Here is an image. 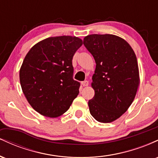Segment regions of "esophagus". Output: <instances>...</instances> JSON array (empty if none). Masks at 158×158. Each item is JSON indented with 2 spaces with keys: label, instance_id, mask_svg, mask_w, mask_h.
I'll use <instances>...</instances> for the list:
<instances>
[{
  "label": "esophagus",
  "instance_id": "obj_1",
  "mask_svg": "<svg viewBox=\"0 0 158 158\" xmlns=\"http://www.w3.org/2000/svg\"><path fill=\"white\" fill-rule=\"evenodd\" d=\"M81 85H82V86H84V87L88 86V81H87V80L83 81H81Z\"/></svg>",
  "mask_w": 158,
  "mask_h": 158
}]
</instances>
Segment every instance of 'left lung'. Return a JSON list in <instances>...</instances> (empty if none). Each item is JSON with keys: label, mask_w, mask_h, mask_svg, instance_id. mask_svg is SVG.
<instances>
[{"label": "left lung", "mask_w": 158, "mask_h": 158, "mask_svg": "<svg viewBox=\"0 0 158 158\" xmlns=\"http://www.w3.org/2000/svg\"><path fill=\"white\" fill-rule=\"evenodd\" d=\"M83 44L94 56L96 69L88 101L90 113L98 122L111 123L128 110L139 84L137 59L130 44L111 34L85 36Z\"/></svg>", "instance_id": "obj_1"}]
</instances>
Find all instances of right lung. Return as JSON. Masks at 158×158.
Returning a JSON list of instances; mask_svg holds the SVG:
<instances>
[{"label": "right lung", "mask_w": 158, "mask_h": 158, "mask_svg": "<svg viewBox=\"0 0 158 158\" xmlns=\"http://www.w3.org/2000/svg\"><path fill=\"white\" fill-rule=\"evenodd\" d=\"M81 45L82 40L76 36H56L39 41L27 52L20 69V82L38 113L59 117L78 96L80 83L73 79L72 59Z\"/></svg>", "instance_id": "1"}]
</instances>
